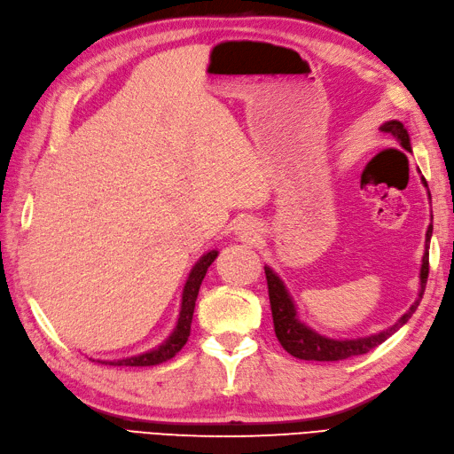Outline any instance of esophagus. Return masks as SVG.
<instances>
[{
  "label": "esophagus",
  "instance_id": "obj_1",
  "mask_svg": "<svg viewBox=\"0 0 454 454\" xmlns=\"http://www.w3.org/2000/svg\"><path fill=\"white\" fill-rule=\"evenodd\" d=\"M236 236L241 241L247 243H257L262 236V228L254 218H241L236 224Z\"/></svg>",
  "mask_w": 454,
  "mask_h": 454
}]
</instances>
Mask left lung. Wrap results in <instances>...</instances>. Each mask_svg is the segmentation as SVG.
<instances>
[{
    "label": "left lung",
    "instance_id": "left-lung-1",
    "mask_svg": "<svg viewBox=\"0 0 454 454\" xmlns=\"http://www.w3.org/2000/svg\"><path fill=\"white\" fill-rule=\"evenodd\" d=\"M381 132L391 134L395 139H397L399 145L412 153V145H411V136L406 132V128L401 121H387L380 126ZM420 172V170H418ZM422 184L427 190V182L422 176ZM427 200L432 201V195H429L427 190ZM434 220V216H432ZM434 234V224L429 223L426 230V246H424V257L420 264V287H418V297L414 299V303L411 309L404 312V315L393 324V326L381 330L378 333H370L364 335V338H353V340H338V338H328V335L318 333L317 330H312L309 324L299 318L297 305L289 294V289L286 282L280 278L272 266L264 264V272H266V282H269V297H270V309H272V320H274V332L278 341L282 343V347L289 355H294L301 360H320V363H333V360H343V358H351L356 355H364L372 348H376L381 345L387 338L401 330L406 322L411 320L414 315V310L418 309L424 295L426 282H427V272H429V239H432Z\"/></svg>",
    "mask_w": 454,
    "mask_h": 454
}]
</instances>
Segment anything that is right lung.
I'll list each match as a JSON object with an SVG mask.
<instances>
[{
  "label": "right lung",
  "mask_w": 454,
  "mask_h": 454,
  "mask_svg": "<svg viewBox=\"0 0 454 454\" xmlns=\"http://www.w3.org/2000/svg\"><path fill=\"white\" fill-rule=\"evenodd\" d=\"M216 257H218L216 249L207 251L205 254H201L200 261L193 264V269L188 274V280H185L184 289H182V301H180V312H178L176 326H174V330L170 332V335L165 341L153 348H149V351H145V353L126 356V358H116V360H98V363L109 364V366H155V364L165 363V360L176 355L190 338L197 294H200V287H201L203 278L208 270V266L215 262Z\"/></svg>",
  "instance_id": "right-lung-1"
}]
</instances>
